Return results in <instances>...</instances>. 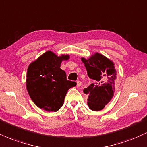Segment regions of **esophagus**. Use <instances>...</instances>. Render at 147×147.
Masks as SVG:
<instances>
[{"mask_svg":"<svg viewBox=\"0 0 147 147\" xmlns=\"http://www.w3.org/2000/svg\"><path fill=\"white\" fill-rule=\"evenodd\" d=\"M81 85H82V82L80 81H77V87H80Z\"/></svg>","mask_w":147,"mask_h":147,"instance_id":"34e87169","label":"esophagus"}]
</instances>
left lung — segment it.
<instances>
[{
  "label": "left lung",
  "instance_id": "1",
  "mask_svg": "<svg viewBox=\"0 0 147 147\" xmlns=\"http://www.w3.org/2000/svg\"><path fill=\"white\" fill-rule=\"evenodd\" d=\"M87 70L88 76L94 82L84 88L88 97V106L91 110L101 111L113 98L115 92L116 70L112 61L96 52L90 58L81 59Z\"/></svg>",
  "mask_w": 147,
  "mask_h": 147
}]
</instances>
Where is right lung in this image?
I'll list each match as a JSON object with an SVG mask.
<instances>
[{
  "label": "right lung",
  "mask_w": 147,
  "mask_h": 147,
  "mask_svg": "<svg viewBox=\"0 0 147 147\" xmlns=\"http://www.w3.org/2000/svg\"><path fill=\"white\" fill-rule=\"evenodd\" d=\"M69 58L68 55L58 57L47 51L28 66L27 90L40 109L49 112L59 110L68 90L77 85L76 82L67 80L65 71L60 68L61 62Z\"/></svg>",
  "instance_id": "1"
}]
</instances>
